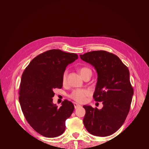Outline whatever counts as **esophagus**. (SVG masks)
I'll return each instance as SVG.
<instances>
[{
    "instance_id": "34e87169",
    "label": "esophagus",
    "mask_w": 149,
    "mask_h": 149,
    "mask_svg": "<svg viewBox=\"0 0 149 149\" xmlns=\"http://www.w3.org/2000/svg\"><path fill=\"white\" fill-rule=\"evenodd\" d=\"M74 105L75 109H77V108H79V107H81V105H80V104H78V103H74Z\"/></svg>"
}]
</instances>
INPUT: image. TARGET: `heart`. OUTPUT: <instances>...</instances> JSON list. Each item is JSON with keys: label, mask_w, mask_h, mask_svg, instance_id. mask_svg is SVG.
<instances>
[{"label": "heart", "mask_w": 149, "mask_h": 149, "mask_svg": "<svg viewBox=\"0 0 149 149\" xmlns=\"http://www.w3.org/2000/svg\"><path fill=\"white\" fill-rule=\"evenodd\" d=\"M79 72L83 79L86 75L91 72V70L87 67L83 66L79 69ZM67 77L68 72L65 71L62 75V83L63 84L67 83ZM91 91L88 89H77L71 92L69 94V97L78 103H82L85 102L87 97L91 95Z\"/></svg>", "instance_id": "1"}]
</instances>
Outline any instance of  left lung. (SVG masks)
I'll list each match as a JSON object with an SVG mask.
<instances>
[{
  "instance_id": "left-lung-1",
  "label": "left lung",
  "mask_w": 149,
  "mask_h": 149,
  "mask_svg": "<svg viewBox=\"0 0 149 149\" xmlns=\"http://www.w3.org/2000/svg\"><path fill=\"white\" fill-rule=\"evenodd\" d=\"M80 56L97 70L98 80L93 98L103 104L100 110L83 106L84 125L93 135L109 136L121 127L130 111L134 89L129 69L118 56L106 51H91Z\"/></svg>"
}]
</instances>
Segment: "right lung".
Listing matches in <instances>:
<instances>
[{
  "mask_svg": "<svg viewBox=\"0 0 149 149\" xmlns=\"http://www.w3.org/2000/svg\"><path fill=\"white\" fill-rule=\"evenodd\" d=\"M78 55L51 49L38 55L23 71L19 100L22 112L30 126L39 134L54 138L65 130V121L74 110L68 100L58 107L52 103L56 89L63 86L62 75Z\"/></svg>",
  "mask_w": 149,
  "mask_h": 149,
  "instance_id": "add662e5",
  "label": "right lung"
}]
</instances>
